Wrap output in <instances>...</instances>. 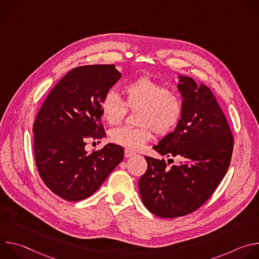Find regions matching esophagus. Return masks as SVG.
Masks as SVG:
<instances>
[{"label":"esophagus","mask_w":259,"mask_h":259,"mask_svg":"<svg viewBox=\"0 0 259 259\" xmlns=\"http://www.w3.org/2000/svg\"><path fill=\"white\" fill-rule=\"evenodd\" d=\"M135 154L133 153V152H131V151H129V150H125V158H130V157H132V156H134Z\"/></svg>","instance_id":"34e87169"}]
</instances>
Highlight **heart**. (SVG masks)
Masks as SVG:
<instances>
[{
    "label": "heart",
    "instance_id": "1",
    "mask_svg": "<svg viewBox=\"0 0 259 259\" xmlns=\"http://www.w3.org/2000/svg\"><path fill=\"white\" fill-rule=\"evenodd\" d=\"M126 103L114 91L108 90L101 99L100 110L103 120L116 125L125 119L127 107L139 108L137 127H118L109 133L114 143L130 151H138L152 139L153 131L159 135L168 134L178 123L182 102L180 96L150 77H139L123 87Z\"/></svg>",
    "mask_w": 259,
    "mask_h": 259
}]
</instances>
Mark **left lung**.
Wrapping results in <instances>:
<instances>
[{"instance_id":"obj_1","label":"left lung","mask_w":259,"mask_h":259,"mask_svg":"<svg viewBox=\"0 0 259 259\" xmlns=\"http://www.w3.org/2000/svg\"><path fill=\"white\" fill-rule=\"evenodd\" d=\"M177 78L183 99L180 120L154 150L181 162L169 168L163 159L144 157L147 169L138 181L144 206L162 218L183 216L201 207L226 175L234 147L227 118L212 91L193 78Z\"/></svg>"}]
</instances>
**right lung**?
Returning <instances> with one entry per match:
<instances>
[{
    "instance_id": "1",
    "label": "right lung",
    "mask_w": 259,
    "mask_h": 259,
    "mask_svg": "<svg viewBox=\"0 0 259 259\" xmlns=\"http://www.w3.org/2000/svg\"><path fill=\"white\" fill-rule=\"evenodd\" d=\"M122 77L115 64L69 70L50 91L32 127L36 168L58 197L77 202L93 195L124 159V149L107 143L88 153L89 139L105 137L100 104Z\"/></svg>"
}]
</instances>
